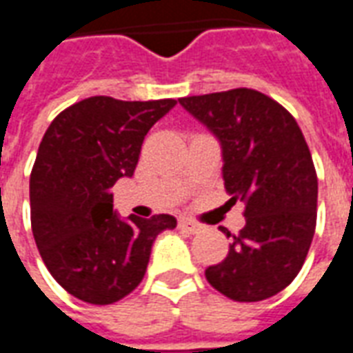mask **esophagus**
Instances as JSON below:
<instances>
[{"label":"esophagus","instance_id":"esophagus-1","mask_svg":"<svg viewBox=\"0 0 353 353\" xmlns=\"http://www.w3.org/2000/svg\"><path fill=\"white\" fill-rule=\"evenodd\" d=\"M179 229L189 232V234H196L202 227H200L199 223L191 221V219H179Z\"/></svg>","mask_w":353,"mask_h":353}]
</instances>
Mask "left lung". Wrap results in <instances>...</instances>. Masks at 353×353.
<instances>
[{
    "instance_id": "8db88e82",
    "label": "left lung",
    "mask_w": 353,
    "mask_h": 353,
    "mask_svg": "<svg viewBox=\"0 0 353 353\" xmlns=\"http://www.w3.org/2000/svg\"><path fill=\"white\" fill-rule=\"evenodd\" d=\"M179 103L217 138L229 202L245 204L244 229L206 280L238 303L265 301L295 280L310 250L318 210L310 149L288 109L252 88Z\"/></svg>"
}]
</instances>
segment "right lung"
Listing matches in <instances>:
<instances>
[{
  "instance_id": "obj_1",
  "label": "right lung",
  "mask_w": 353,
  "mask_h": 353,
  "mask_svg": "<svg viewBox=\"0 0 353 353\" xmlns=\"http://www.w3.org/2000/svg\"><path fill=\"white\" fill-rule=\"evenodd\" d=\"M176 100L92 96L45 132L30 176L32 232L52 278L90 304H111L143 280L154 238L176 229L168 214L123 219L111 187L132 177L141 143Z\"/></svg>"
}]
</instances>
